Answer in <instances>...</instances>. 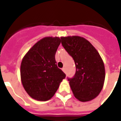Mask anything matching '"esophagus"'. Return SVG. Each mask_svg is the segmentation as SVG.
Masks as SVG:
<instances>
[{"mask_svg": "<svg viewBox=\"0 0 121 121\" xmlns=\"http://www.w3.org/2000/svg\"><path fill=\"white\" fill-rule=\"evenodd\" d=\"M62 70H63V72H65V68H62Z\"/></svg>", "mask_w": 121, "mask_h": 121, "instance_id": "esophagus-1", "label": "esophagus"}]
</instances>
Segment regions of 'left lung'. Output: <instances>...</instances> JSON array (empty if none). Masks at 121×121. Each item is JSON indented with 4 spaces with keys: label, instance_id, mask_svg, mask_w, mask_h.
Listing matches in <instances>:
<instances>
[{
    "label": "left lung",
    "instance_id": "left-lung-1",
    "mask_svg": "<svg viewBox=\"0 0 121 121\" xmlns=\"http://www.w3.org/2000/svg\"><path fill=\"white\" fill-rule=\"evenodd\" d=\"M61 39L62 46L75 63V75L68 78L74 96L81 102L94 99L102 89L105 76L99 53L82 37H61Z\"/></svg>",
    "mask_w": 121,
    "mask_h": 121
}]
</instances>
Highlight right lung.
<instances>
[{
  "label": "right lung",
  "instance_id": "obj_1",
  "mask_svg": "<svg viewBox=\"0 0 121 121\" xmlns=\"http://www.w3.org/2000/svg\"><path fill=\"white\" fill-rule=\"evenodd\" d=\"M60 43L58 37L44 38L29 49L22 60V83L34 99L39 101L50 99L66 77L58 68L55 60V54Z\"/></svg>",
  "mask_w": 121,
  "mask_h": 121
}]
</instances>
